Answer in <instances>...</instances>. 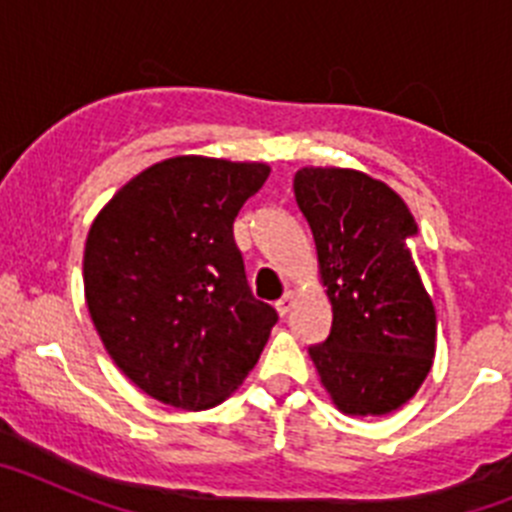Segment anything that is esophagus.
Returning a JSON list of instances; mask_svg holds the SVG:
<instances>
[{
  "mask_svg": "<svg viewBox=\"0 0 512 512\" xmlns=\"http://www.w3.org/2000/svg\"><path fill=\"white\" fill-rule=\"evenodd\" d=\"M292 307H295V292H287V295H284L282 300L277 302V312L284 318V315H287V312L292 310Z\"/></svg>",
  "mask_w": 512,
  "mask_h": 512,
  "instance_id": "34e87169",
  "label": "esophagus"
}]
</instances>
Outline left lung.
Masks as SVG:
<instances>
[{"mask_svg":"<svg viewBox=\"0 0 512 512\" xmlns=\"http://www.w3.org/2000/svg\"><path fill=\"white\" fill-rule=\"evenodd\" d=\"M295 197L333 310L328 341L310 348L320 384L343 415L395 413L431 372L438 336L410 248L413 212L392 187L341 166H302Z\"/></svg>","mask_w":512,"mask_h":512,"instance_id":"left-lung-1","label":"left lung"}]
</instances>
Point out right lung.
<instances>
[{"label": "right lung", "mask_w": 512, "mask_h": 512, "mask_svg": "<svg viewBox=\"0 0 512 512\" xmlns=\"http://www.w3.org/2000/svg\"><path fill=\"white\" fill-rule=\"evenodd\" d=\"M264 161L174 156L122 184L84 243V300L107 354L153 400L215 408L248 377L277 312L251 295L233 223Z\"/></svg>", "instance_id": "obj_1"}]
</instances>
